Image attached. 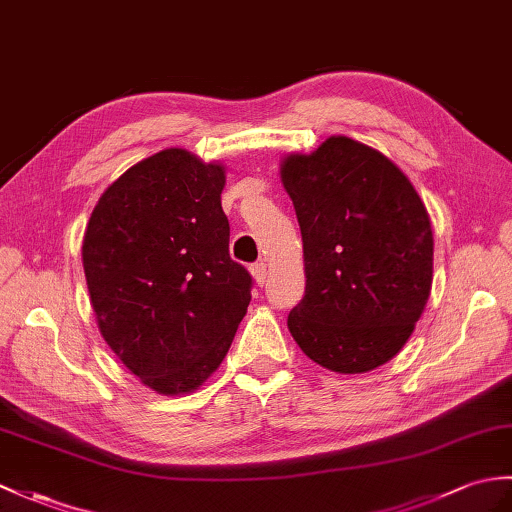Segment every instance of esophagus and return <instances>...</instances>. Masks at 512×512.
<instances>
[{"mask_svg": "<svg viewBox=\"0 0 512 512\" xmlns=\"http://www.w3.org/2000/svg\"><path fill=\"white\" fill-rule=\"evenodd\" d=\"M251 275L257 281V285L266 283V264H264V261H257V264L251 266Z\"/></svg>", "mask_w": 512, "mask_h": 512, "instance_id": "esophagus-1", "label": "esophagus"}]
</instances>
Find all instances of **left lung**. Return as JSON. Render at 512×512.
<instances>
[{"label":"left lung","mask_w":512,"mask_h":512,"mask_svg":"<svg viewBox=\"0 0 512 512\" xmlns=\"http://www.w3.org/2000/svg\"><path fill=\"white\" fill-rule=\"evenodd\" d=\"M303 237L305 296L288 327L307 358L353 375L401 351L432 290L430 216L382 152L329 137L281 163Z\"/></svg>","instance_id":"8db88e82"}]
</instances>
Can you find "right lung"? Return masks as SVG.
<instances>
[{
    "label": "right lung",
    "instance_id": "1",
    "mask_svg": "<svg viewBox=\"0 0 512 512\" xmlns=\"http://www.w3.org/2000/svg\"><path fill=\"white\" fill-rule=\"evenodd\" d=\"M224 181L218 163L161 150L109 185L82 240L102 338L161 395L216 371L251 303L253 277L229 255Z\"/></svg>",
    "mask_w": 512,
    "mask_h": 512
}]
</instances>
